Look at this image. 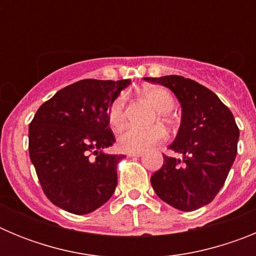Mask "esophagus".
I'll list each match as a JSON object with an SVG mask.
<instances>
[{"label":"esophagus","mask_w":256,"mask_h":256,"mask_svg":"<svg viewBox=\"0 0 256 256\" xmlns=\"http://www.w3.org/2000/svg\"><path fill=\"white\" fill-rule=\"evenodd\" d=\"M144 152H128L126 156H130V158H138V156H142Z\"/></svg>","instance_id":"esophagus-1"}]
</instances>
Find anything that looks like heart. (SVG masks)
Instances as JSON below:
<instances>
[{
	"mask_svg": "<svg viewBox=\"0 0 256 256\" xmlns=\"http://www.w3.org/2000/svg\"><path fill=\"white\" fill-rule=\"evenodd\" d=\"M142 94L158 110L160 119L165 123H170V112L176 105L173 94L160 86L144 88ZM126 97L124 94H118L108 105V120L114 130L120 128L126 120ZM164 137V128L159 124L148 128L128 126L118 136V146L126 152H142L146 148L162 142Z\"/></svg>",
	"mask_w": 256,
	"mask_h": 256,
	"instance_id": "b5f03b06",
	"label": "heart"
}]
</instances>
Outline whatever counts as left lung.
I'll list each match as a JSON object with an SVG mask.
<instances>
[{
	"mask_svg": "<svg viewBox=\"0 0 256 256\" xmlns=\"http://www.w3.org/2000/svg\"><path fill=\"white\" fill-rule=\"evenodd\" d=\"M168 87L182 106V120L173 144L183 159L164 155L151 176L154 191L182 212H194L214 200L236 159L240 130L234 114L219 97L200 83L180 76L144 78Z\"/></svg>",
	"mask_w": 256,
	"mask_h": 256,
	"instance_id": "left-lung-1",
	"label": "left lung"
}]
</instances>
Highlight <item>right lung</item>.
Instances as JSON below:
<instances>
[{
	"label": "right lung",
	"instance_id": "add662e5",
	"mask_svg": "<svg viewBox=\"0 0 256 256\" xmlns=\"http://www.w3.org/2000/svg\"><path fill=\"white\" fill-rule=\"evenodd\" d=\"M130 84V79H83L56 92L37 110L29 124V156L54 205L83 216L112 196L124 155L102 152L115 142L108 108ZM91 154L96 158L91 160Z\"/></svg>",
	"mask_w": 256,
	"mask_h": 256
}]
</instances>
